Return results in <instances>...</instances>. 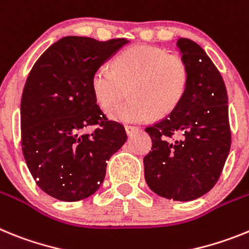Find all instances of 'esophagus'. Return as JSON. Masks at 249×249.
Wrapping results in <instances>:
<instances>
[{
	"instance_id": "esophagus-1",
	"label": "esophagus",
	"mask_w": 249,
	"mask_h": 249,
	"mask_svg": "<svg viewBox=\"0 0 249 249\" xmlns=\"http://www.w3.org/2000/svg\"><path fill=\"white\" fill-rule=\"evenodd\" d=\"M138 130H139V127L138 126H133V125H126V126H125V131H126L127 137L133 135V134Z\"/></svg>"
}]
</instances>
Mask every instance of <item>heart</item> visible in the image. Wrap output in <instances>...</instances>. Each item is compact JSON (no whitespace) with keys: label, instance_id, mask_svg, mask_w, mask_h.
Listing matches in <instances>:
<instances>
[{"label":"heart","instance_id":"heart-1","mask_svg":"<svg viewBox=\"0 0 249 249\" xmlns=\"http://www.w3.org/2000/svg\"><path fill=\"white\" fill-rule=\"evenodd\" d=\"M111 69L103 65L92 75V91L104 109L124 98H131L109 111V118L122 123H142L165 116L179 104L188 83L183 60L159 47L138 45L116 56Z\"/></svg>","mask_w":249,"mask_h":249}]
</instances>
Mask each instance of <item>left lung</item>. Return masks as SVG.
I'll return each mask as SVG.
<instances>
[{
  "instance_id": "obj_1",
  "label": "left lung",
  "mask_w": 249,
  "mask_h": 249,
  "mask_svg": "<svg viewBox=\"0 0 249 249\" xmlns=\"http://www.w3.org/2000/svg\"><path fill=\"white\" fill-rule=\"evenodd\" d=\"M177 47L187 65V88L176 109L145 129L153 145L144 158V177L158 196L190 202L214 187L229 154L228 96L199 45L179 37Z\"/></svg>"
}]
</instances>
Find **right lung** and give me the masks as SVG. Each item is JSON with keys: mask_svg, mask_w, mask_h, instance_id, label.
<instances>
[{"mask_svg": "<svg viewBox=\"0 0 249 249\" xmlns=\"http://www.w3.org/2000/svg\"><path fill=\"white\" fill-rule=\"evenodd\" d=\"M129 40L66 36L40 56L21 99V144L26 164L45 193L77 202L100 188L112 154L126 142L123 125L96 104L92 75ZM98 124L91 134L84 127Z\"/></svg>", "mask_w": 249, "mask_h": 249, "instance_id": "right-lung-1", "label": "right lung"}]
</instances>
